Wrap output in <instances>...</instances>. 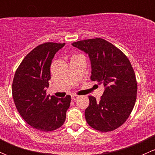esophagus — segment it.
I'll return each mask as SVG.
<instances>
[{
    "instance_id": "obj_1",
    "label": "esophagus",
    "mask_w": 155,
    "mask_h": 155,
    "mask_svg": "<svg viewBox=\"0 0 155 155\" xmlns=\"http://www.w3.org/2000/svg\"><path fill=\"white\" fill-rule=\"evenodd\" d=\"M79 97V96H78V95H72L71 96L72 101H76V100H77Z\"/></svg>"
}]
</instances>
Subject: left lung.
Wrapping results in <instances>:
<instances>
[{
  "mask_svg": "<svg viewBox=\"0 0 155 155\" xmlns=\"http://www.w3.org/2000/svg\"><path fill=\"white\" fill-rule=\"evenodd\" d=\"M88 55L92 81L104 86L100 101L89 96L85 111L87 124L95 130L108 132L122 125L130 115L137 99L135 73L127 57L112 43L101 38L72 43Z\"/></svg>",
  "mask_w": 155,
  "mask_h": 155,
  "instance_id": "left-lung-1",
  "label": "left lung"
}]
</instances>
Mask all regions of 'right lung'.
I'll return each instance as SVG.
<instances>
[{
    "mask_svg": "<svg viewBox=\"0 0 155 155\" xmlns=\"http://www.w3.org/2000/svg\"><path fill=\"white\" fill-rule=\"evenodd\" d=\"M65 43H46L34 48L16 70L12 82V97L17 110L26 123L40 131H51L63 125L71 97L46 95L50 66Z\"/></svg>",
    "mask_w": 155,
    "mask_h": 155,
    "instance_id": "right-lung-1",
    "label": "right lung"
}]
</instances>
